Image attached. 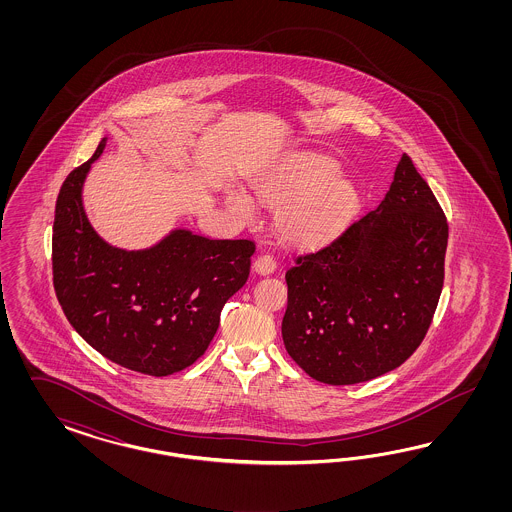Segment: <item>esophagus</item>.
Wrapping results in <instances>:
<instances>
[{"label":"esophagus","mask_w":512,"mask_h":512,"mask_svg":"<svg viewBox=\"0 0 512 512\" xmlns=\"http://www.w3.org/2000/svg\"><path fill=\"white\" fill-rule=\"evenodd\" d=\"M253 268H255L257 274H263V276L272 274V272L276 270V259H274L270 253H263V255H259V257L255 259Z\"/></svg>","instance_id":"obj_1"}]
</instances>
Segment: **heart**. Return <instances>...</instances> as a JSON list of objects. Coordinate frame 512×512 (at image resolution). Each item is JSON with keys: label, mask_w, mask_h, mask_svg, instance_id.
<instances>
[{"label": "heart", "mask_w": 512, "mask_h": 512, "mask_svg": "<svg viewBox=\"0 0 512 512\" xmlns=\"http://www.w3.org/2000/svg\"><path fill=\"white\" fill-rule=\"evenodd\" d=\"M338 172L332 157L313 152L293 154L268 167L255 180V193L261 201L278 208V233L302 246L321 244L336 236L349 223L358 206L357 187ZM236 216L253 221L257 208L240 189L227 195Z\"/></svg>", "instance_id": "1"}]
</instances>
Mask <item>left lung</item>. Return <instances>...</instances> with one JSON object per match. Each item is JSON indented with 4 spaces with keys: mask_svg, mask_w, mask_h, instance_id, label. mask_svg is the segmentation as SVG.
<instances>
[{
    "mask_svg": "<svg viewBox=\"0 0 512 512\" xmlns=\"http://www.w3.org/2000/svg\"><path fill=\"white\" fill-rule=\"evenodd\" d=\"M447 240V217L403 154L381 204L287 270V353L326 385L402 366L432 325Z\"/></svg>",
    "mask_w": 512,
    "mask_h": 512,
    "instance_id": "obj_1",
    "label": "left lung"
}]
</instances>
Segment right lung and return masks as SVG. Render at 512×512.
<instances>
[{"label":"right lung","mask_w":512,"mask_h":512,"mask_svg":"<svg viewBox=\"0 0 512 512\" xmlns=\"http://www.w3.org/2000/svg\"><path fill=\"white\" fill-rule=\"evenodd\" d=\"M95 154L69 172L54 212L52 276L67 321L114 364L163 377L204 355L225 302L248 281L251 240L176 229L154 248L125 251L93 231L82 186Z\"/></svg>","instance_id":"right-lung-1"}]
</instances>
